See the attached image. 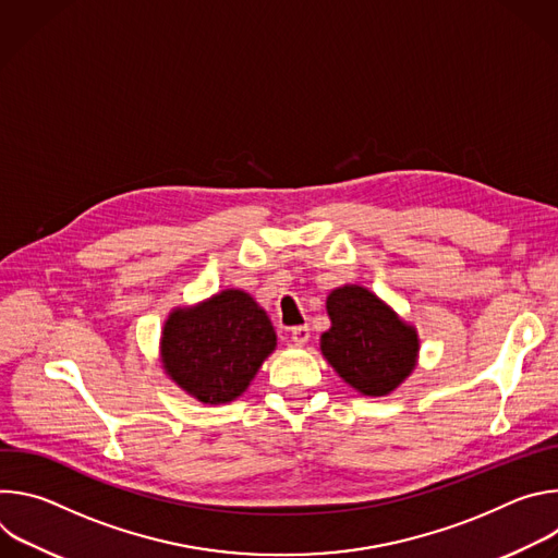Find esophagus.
<instances>
[{"label": "esophagus", "mask_w": 558, "mask_h": 558, "mask_svg": "<svg viewBox=\"0 0 558 558\" xmlns=\"http://www.w3.org/2000/svg\"><path fill=\"white\" fill-rule=\"evenodd\" d=\"M308 338H311V329L306 325L291 329V342L293 344H304Z\"/></svg>", "instance_id": "1"}]
</instances>
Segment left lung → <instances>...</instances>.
Listing matches in <instances>:
<instances>
[{"label":"left lung","instance_id":"8db88e82","mask_svg":"<svg viewBox=\"0 0 558 558\" xmlns=\"http://www.w3.org/2000/svg\"><path fill=\"white\" fill-rule=\"evenodd\" d=\"M327 311L331 329L323 333V355L355 390L388 395L415 368V329L368 289L349 284L331 291Z\"/></svg>","mask_w":558,"mask_h":558}]
</instances>
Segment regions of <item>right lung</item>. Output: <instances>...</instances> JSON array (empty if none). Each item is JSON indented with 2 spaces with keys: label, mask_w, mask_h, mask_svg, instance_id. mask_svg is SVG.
Wrapping results in <instances>:
<instances>
[{
  "label": "right lung",
  "mask_w": 558,
  "mask_h": 558,
  "mask_svg": "<svg viewBox=\"0 0 558 558\" xmlns=\"http://www.w3.org/2000/svg\"><path fill=\"white\" fill-rule=\"evenodd\" d=\"M274 349L267 313L235 289L194 308H177L161 340L168 375L205 404L235 400Z\"/></svg>",
  "instance_id": "add662e5"
}]
</instances>
